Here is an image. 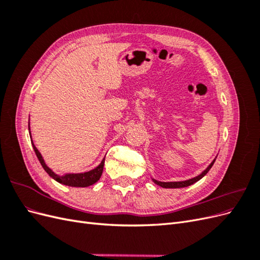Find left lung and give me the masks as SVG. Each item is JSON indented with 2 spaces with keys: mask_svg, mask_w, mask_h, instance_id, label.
<instances>
[{
  "mask_svg": "<svg viewBox=\"0 0 260 260\" xmlns=\"http://www.w3.org/2000/svg\"><path fill=\"white\" fill-rule=\"evenodd\" d=\"M215 160H216V159L212 160V162H211V164L209 165V166L206 168V170H204L200 176L195 177V178H192V179H190V180H186V181H180V182H160V181H157V180H155V179H153V181H154V182H155L157 185H159V186H161V187H166V188L185 187V186L191 185V184H193V183H195V182H198L199 180H201L204 176H205V175L207 174V172L209 171V169L212 167V165H214Z\"/></svg>",
  "mask_w": 260,
  "mask_h": 260,
  "instance_id": "8db88e82",
  "label": "left lung"
}]
</instances>
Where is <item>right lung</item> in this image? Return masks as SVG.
I'll return each mask as SVG.
<instances>
[{
	"instance_id": "add662e5",
	"label": "right lung",
	"mask_w": 260,
	"mask_h": 260,
	"mask_svg": "<svg viewBox=\"0 0 260 260\" xmlns=\"http://www.w3.org/2000/svg\"><path fill=\"white\" fill-rule=\"evenodd\" d=\"M32 146H34V149H35L39 161H40V164L42 165L43 169L48 172L50 177H52L54 180H56L57 182H59L61 184L69 185V186H76V187H85V186H89V185H92L95 183L96 181L100 180L102 174H103L105 158L102 160V162L95 169H93L91 171L83 172V174H68L65 176H58L56 174H54V172L48 166H46L40 152L38 151L34 142H32Z\"/></svg>"
}]
</instances>
